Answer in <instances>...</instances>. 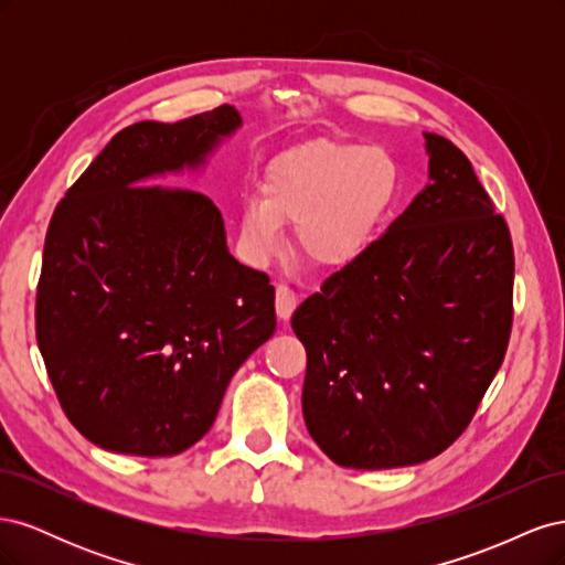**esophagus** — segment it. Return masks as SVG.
Instances as JSON below:
<instances>
[{
	"mask_svg": "<svg viewBox=\"0 0 565 565\" xmlns=\"http://www.w3.org/2000/svg\"><path fill=\"white\" fill-rule=\"evenodd\" d=\"M297 303H299V297H297L287 285L280 282V285L276 287V313H278V318H280V320H289V318H292V313H295V309H297Z\"/></svg>",
	"mask_w": 565,
	"mask_h": 565,
	"instance_id": "34e87169",
	"label": "esophagus"
}]
</instances>
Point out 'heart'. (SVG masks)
<instances>
[{"instance_id":"heart-1","label":"heart","mask_w":565,"mask_h":565,"mask_svg":"<svg viewBox=\"0 0 565 565\" xmlns=\"http://www.w3.org/2000/svg\"><path fill=\"white\" fill-rule=\"evenodd\" d=\"M401 174L377 146L330 139L289 148L266 169L264 191L243 198L241 245L264 262L295 224V247L320 268L349 266L386 224L398 200Z\"/></svg>"}]
</instances>
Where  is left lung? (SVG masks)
<instances>
[{"label":"left lung","instance_id":"8db88e82","mask_svg":"<svg viewBox=\"0 0 565 565\" xmlns=\"http://www.w3.org/2000/svg\"><path fill=\"white\" fill-rule=\"evenodd\" d=\"M424 141V191L292 316L306 349V429L347 469L440 455L467 429L509 344V228L465 152L438 134Z\"/></svg>","mask_w":565,"mask_h":565}]
</instances>
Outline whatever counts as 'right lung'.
<instances>
[{
	"label": "right lung",
	"mask_w": 565,
	"mask_h": 565,
	"mask_svg": "<svg viewBox=\"0 0 565 565\" xmlns=\"http://www.w3.org/2000/svg\"><path fill=\"white\" fill-rule=\"evenodd\" d=\"M241 127L233 106L136 122L51 216L38 344L63 413L98 448L169 457L195 446L237 367L276 332V289L233 259L216 204L146 185L200 172Z\"/></svg>",
	"instance_id": "1"
}]
</instances>
